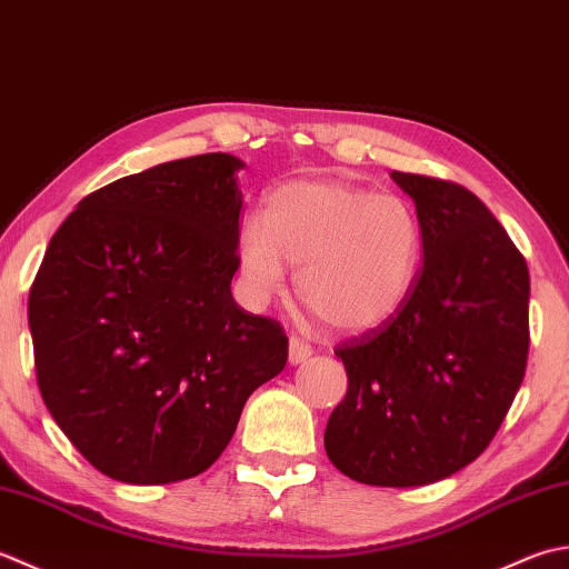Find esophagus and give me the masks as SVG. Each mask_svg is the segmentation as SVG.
I'll return each mask as SVG.
<instances>
[{"instance_id": "34e87169", "label": "esophagus", "mask_w": 569, "mask_h": 569, "mask_svg": "<svg viewBox=\"0 0 569 569\" xmlns=\"http://www.w3.org/2000/svg\"><path fill=\"white\" fill-rule=\"evenodd\" d=\"M311 353H315V351H311L309 343L297 339V336H292V339H289V363H292V366L305 363Z\"/></svg>"}]
</instances>
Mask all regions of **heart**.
<instances>
[{
	"instance_id": "1",
	"label": "heart",
	"mask_w": 569,
	"mask_h": 569,
	"mask_svg": "<svg viewBox=\"0 0 569 569\" xmlns=\"http://www.w3.org/2000/svg\"><path fill=\"white\" fill-rule=\"evenodd\" d=\"M422 223L402 196L343 181H289L262 201L236 240L238 270L254 299L282 292L297 270V297L341 333L388 323L422 268Z\"/></svg>"
}]
</instances>
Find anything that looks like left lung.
Wrapping results in <instances>:
<instances>
[{"label": "left lung", "instance_id": "obj_1", "mask_svg": "<svg viewBox=\"0 0 569 569\" xmlns=\"http://www.w3.org/2000/svg\"><path fill=\"white\" fill-rule=\"evenodd\" d=\"M422 223L402 309L336 346L349 376L323 447L346 477L425 486L467 467L506 420L528 363L526 258L469 189L392 171Z\"/></svg>", "mask_w": 569, "mask_h": 569}]
</instances>
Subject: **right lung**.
I'll return each mask as SVG.
<instances>
[{
	"instance_id": "add662e5",
	"label": "right lung",
	"mask_w": 569,
	"mask_h": 569,
	"mask_svg": "<svg viewBox=\"0 0 569 569\" xmlns=\"http://www.w3.org/2000/svg\"><path fill=\"white\" fill-rule=\"evenodd\" d=\"M242 161H167L86 196L29 292L46 408L106 477L154 486L223 455L287 363L280 323L236 305Z\"/></svg>"
}]
</instances>
